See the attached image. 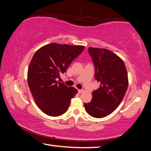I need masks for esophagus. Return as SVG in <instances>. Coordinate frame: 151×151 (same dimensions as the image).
<instances>
[{"label": "esophagus", "instance_id": "esophagus-1", "mask_svg": "<svg viewBox=\"0 0 151 151\" xmlns=\"http://www.w3.org/2000/svg\"><path fill=\"white\" fill-rule=\"evenodd\" d=\"M78 91L79 93H83V92H84V90L83 89H78Z\"/></svg>", "mask_w": 151, "mask_h": 151}]
</instances>
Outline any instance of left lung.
I'll return each mask as SVG.
<instances>
[{
  "label": "left lung",
  "mask_w": 151,
  "mask_h": 151,
  "mask_svg": "<svg viewBox=\"0 0 151 151\" xmlns=\"http://www.w3.org/2000/svg\"><path fill=\"white\" fill-rule=\"evenodd\" d=\"M88 52L94 66V78L100 87L93 91V98L85 103L86 111L94 118H103L116 109L126 93L129 82L124 63L105 48L89 47Z\"/></svg>",
  "instance_id": "1"
}]
</instances>
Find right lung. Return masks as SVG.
<instances>
[{"instance_id": "1", "label": "right lung", "mask_w": 151, "mask_h": 151, "mask_svg": "<svg viewBox=\"0 0 151 151\" xmlns=\"http://www.w3.org/2000/svg\"><path fill=\"white\" fill-rule=\"evenodd\" d=\"M84 46L50 43L39 48L28 69V85L36 104L46 114L58 116L67 111L78 91L57 81L70 63L81 54Z\"/></svg>"}]
</instances>
